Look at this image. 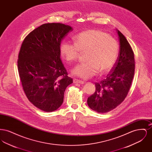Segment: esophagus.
Masks as SVG:
<instances>
[{"label":"esophagus","instance_id":"esophagus-1","mask_svg":"<svg viewBox=\"0 0 152 152\" xmlns=\"http://www.w3.org/2000/svg\"><path fill=\"white\" fill-rule=\"evenodd\" d=\"M73 82L75 84H76V83H79V84H84V81H81V80H80L76 79H73Z\"/></svg>","mask_w":152,"mask_h":152}]
</instances>
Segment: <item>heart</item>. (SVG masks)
Returning <instances> with one entry per match:
<instances>
[{"label":"heart","instance_id":"b5f03b06","mask_svg":"<svg viewBox=\"0 0 152 152\" xmlns=\"http://www.w3.org/2000/svg\"><path fill=\"white\" fill-rule=\"evenodd\" d=\"M74 43L63 41L60 45L61 56L69 63H72L81 53H86L87 62L76 65L72 70L73 75L88 79L100 72H110L115 64L119 53V45L116 40L104 31L88 30L73 37Z\"/></svg>","mask_w":152,"mask_h":152}]
</instances>
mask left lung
<instances>
[{
	"label": "left lung",
	"mask_w": 152,
	"mask_h": 152,
	"mask_svg": "<svg viewBox=\"0 0 152 152\" xmlns=\"http://www.w3.org/2000/svg\"><path fill=\"white\" fill-rule=\"evenodd\" d=\"M116 31L120 40L118 58L106 78L95 83L96 91L87 100L89 107L100 113L111 111L122 103L128 94L134 74L133 51L123 34Z\"/></svg>",
	"instance_id": "obj_1"
}]
</instances>
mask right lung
Listing matches in <instances>:
<instances>
[{
	"label": "right lung",
	"instance_id": "1",
	"mask_svg": "<svg viewBox=\"0 0 152 152\" xmlns=\"http://www.w3.org/2000/svg\"><path fill=\"white\" fill-rule=\"evenodd\" d=\"M72 27L62 23H45L25 37L18 55L22 87L36 107L50 112L62 104L66 88L73 83L60 59L61 40Z\"/></svg>",
	"mask_w": 152,
	"mask_h": 152
}]
</instances>
